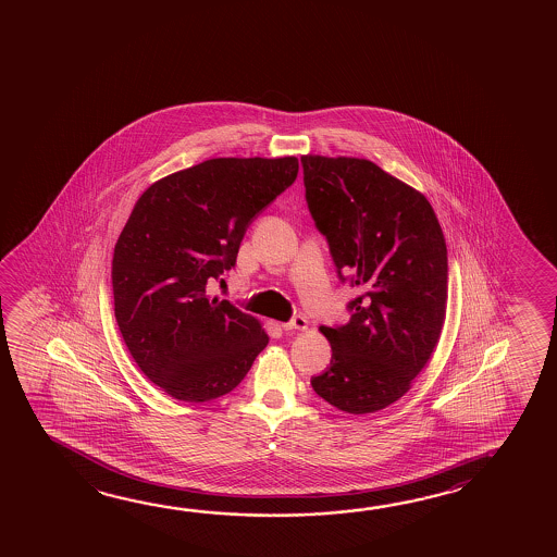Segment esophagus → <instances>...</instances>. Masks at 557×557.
Wrapping results in <instances>:
<instances>
[{
  "mask_svg": "<svg viewBox=\"0 0 557 557\" xmlns=\"http://www.w3.org/2000/svg\"><path fill=\"white\" fill-rule=\"evenodd\" d=\"M307 326H309V322L301 314H295L289 322H283L282 324L283 330H307Z\"/></svg>",
  "mask_w": 557,
  "mask_h": 557,
  "instance_id": "34e87169",
  "label": "esophagus"
}]
</instances>
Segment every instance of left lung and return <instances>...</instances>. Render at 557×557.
Instances as JSON below:
<instances>
[{
    "instance_id": "obj_1",
    "label": "left lung",
    "mask_w": 557,
    "mask_h": 557,
    "mask_svg": "<svg viewBox=\"0 0 557 557\" xmlns=\"http://www.w3.org/2000/svg\"><path fill=\"white\" fill-rule=\"evenodd\" d=\"M305 198L339 282L359 287L351 319L320 326L332 359L310 384L347 413L383 410L410 391L447 310V243L428 198L367 159L301 157Z\"/></svg>"
}]
</instances>
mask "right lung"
<instances>
[{"label": "right lung", "instance_id": "1", "mask_svg": "<svg viewBox=\"0 0 557 557\" xmlns=\"http://www.w3.org/2000/svg\"><path fill=\"white\" fill-rule=\"evenodd\" d=\"M297 157L210 159L151 184L112 258L114 317L149 381L176 400L231 393L268 346L260 322L208 285L237 264L248 225L287 190Z\"/></svg>", "mask_w": 557, "mask_h": 557}]
</instances>
